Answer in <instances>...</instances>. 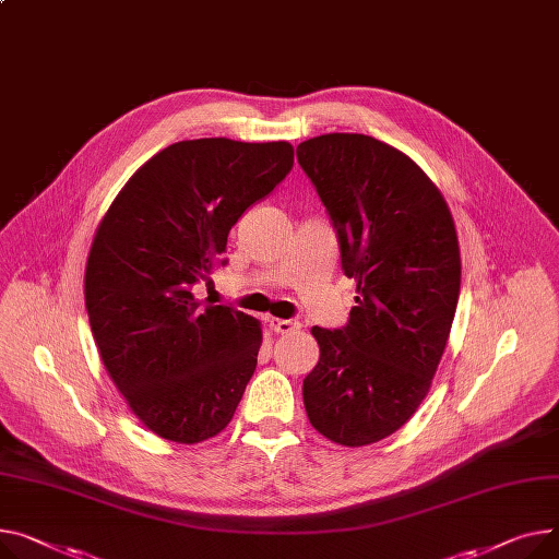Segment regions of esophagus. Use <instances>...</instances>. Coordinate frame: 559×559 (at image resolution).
I'll use <instances>...</instances> for the list:
<instances>
[{"instance_id": "34e87169", "label": "esophagus", "mask_w": 559, "mask_h": 559, "mask_svg": "<svg viewBox=\"0 0 559 559\" xmlns=\"http://www.w3.org/2000/svg\"><path fill=\"white\" fill-rule=\"evenodd\" d=\"M270 328L274 332H278V334H292L296 330H301V323L296 321V319H276V317H272L270 319Z\"/></svg>"}]
</instances>
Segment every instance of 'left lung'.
<instances>
[{
  "instance_id": "left-lung-1",
  "label": "left lung",
  "mask_w": 559,
  "mask_h": 559,
  "mask_svg": "<svg viewBox=\"0 0 559 559\" xmlns=\"http://www.w3.org/2000/svg\"><path fill=\"white\" fill-rule=\"evenodd\" d=\"M357 281L342 330L314 325L319 361L304 380L312 427L344 448L397 431L429 393L461 292L448 202L397 147L332 132L296 147Z\"/></svg>"
}]
</instances>
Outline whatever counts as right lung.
Listing matches in <instances>:
<instances>
[{"label": "right lung", "instance_id": "obj_1", "mask_svg": "<svg viewBox=\"0 0 559 559\" xmlns=\"http://www.w3.org/2000/svg\"><path fill=\"white\" fill-rule=\"evenodd\" d=\"M292 164L287 141H179L147 159L100 219L85 267L92 334L111 382L159 438L195 444L236 414L263 330L191 289L227 263L231 227Z\"/></svg>", "mask_w": 559, "mask_h": 559}]
</instances>
